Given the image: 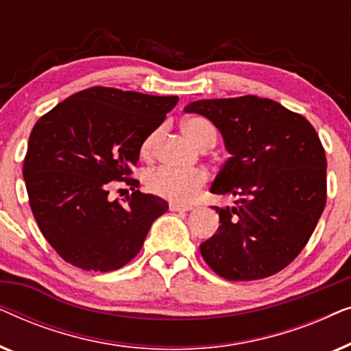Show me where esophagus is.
Here are the masks:
<instances>
[{
	"instance_id": "34e87169",
	"label": "esophagus",
	"mask_w": 351,
	"mask_h": 351,
	"mask_svg": "<svg viewBox=\"0 0 351 351\" xmlns=\"http://www.w3.org/2000/svg\"><path fill=\"white\" fill-rule=\"evenodd\" d=\"M171 210H179V213H186V210L193 209V206H184V204H177V203H171L169 204Z\"/></svg>"
}]
</instances>
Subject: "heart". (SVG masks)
Here are the masks:
<instances>
[{
    "label": "heart",
    "instance_id": "b5f03b06",
    "mask_svg": "<svg viewBox=\"0 0 351 351\" xmlns=\"http://www.w3.org/2000/svg\"><path fill=\"white\" fill-rule=\"evenodd\" d=\"M184 134L201 150L210 148L217 141V129L209 119L201 117L186 118L182 124ZM158 137V131L152 132L145 141L142 142L141 153L148 156L153 152ZM147 190L153 195L161 196L179 204L193 203L198 196L199 190L206 184V174L203 171H177L172 167L158 166L147 171L143 176Z\"/></svg>",
    "mask_w": 351,
    "mask_h": 351
}]
</instances>
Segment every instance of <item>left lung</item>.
Returning <instances> with one entry per match:
<instances>
[{
  "mask_svg": "<svg viewBox=\"0 0 351 351\" xmlns=\"http://www.w3.org/2000/svg\"><path fill=\"white\" fill-rule=\"evenodd\" d=\"M222 134L232 156L210 191L237 196L217 208L220 225L199 246L206 263L230 281L271 276L299 256L326 206V155L315 128L271 99L243 95L191 102Z\"/></svg>",
  "mask_w": 351,
  "mask_h": 351,
  "instance_id": "obj_1",
  "label": "left lung"
}]
</instances>
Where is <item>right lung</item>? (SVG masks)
I'll list each match as a JSON object with an SVG mask.
<instances>
[{"mask_svg": "<svg viewBox=\"0 0 351 351\" xmlns=\"http://www.w3.org/2000/svg\"><path fill=\"white\" fill-rule=\"evenodd\" d=\"M179 102L114 88L80 90L38 119L23 160L28 201L43 237L71 265L113 271L137 256L152 223L167 210L160 196L136 190L142 142ZM110 181H126L124 204Z\"/></svg>", "mask_w": 351, "mask_h": 351, "instance_id": "obj_1", "label": "right lung"}]
</instances>
